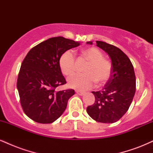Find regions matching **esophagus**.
I'll return each instance as SVG.
<instances>
[{"label": "esophagus", "instance_id": "esophagus-1", "mask_svg": "<svg viewBox=\"0 0 153 153\" xmlns=\"http://www.w3.org/2000/svg\"><path fill=\"white\" fill-rule=\"evenodd\" d=\"M75 93H76L78 95H79V96H82V95L84 94L83 92H82V91H75Z\"/></svg>", "mask_w": 153, "mask_h": 153}]
</instances>
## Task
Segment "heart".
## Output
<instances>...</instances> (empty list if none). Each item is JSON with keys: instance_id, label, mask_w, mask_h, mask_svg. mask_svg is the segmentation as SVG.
Here are the masks:
<instances>
[{"instance_id": "obj_1", "label": "heart", "mask_w": 153, "mask_h": 153, "mask_svg": "<svg viewBox=\"0 0 153 153\" xmlns=\"http://www.w3.org/2000/svg\"><path fill=\"white\" fill-rule=\"evenodd\" d=\"M82 55L90 61L84 69L83 74H74L68 78L70 87L80 91L92 88L97 82L101 85L109 80L111 75V63L103 58L102 52L99 49L89 47L84 49ZM60 71L65 75H71L75 71V57L71 50L65 51L59 58Z\"/></svg>"}]
</instances>
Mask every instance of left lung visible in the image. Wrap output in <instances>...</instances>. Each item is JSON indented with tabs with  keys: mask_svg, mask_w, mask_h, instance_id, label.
Listing matches in <instances>:
<instances>
[{
	"mask_svg": "<svg viewBox=\"0 0 153 153\" xmlns=\"http://www.w3.org/2000/svg\"><path fill=\"white\" fill-rule=\"evenodd\" d=\"M88 44L92 45L91 42ZM111 59V75L100 91H92L95 102L87 107L88 115L98 122L114 123L119 120L130 106L136 91L134 68L127 54L118 47L105 42L96 41Z\"/></svg>",
	"mask_w": 153,
	"mask_h": 153,
	"instance_id": "1",
	"label": "left lung"
}]
</instances>
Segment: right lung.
<instances>
[{
  "instance_id": "1",
  "label": "right lung",
  "mask_w": 153,
  "mask_h": 153,
  "mask_svg": "<svg viewBox=\"0 0 153 153\" xmlns=\"http://www.w3.org/2000/svg\"><path fill=\"white\" fill-rule=\"evenodd\" d=\"M79 45L62 36L52 37L31 48L23 60L17 89L23 111L34 122L50 124L57 120L75 94L73 89L56 88L66 83L59 66V57Z\"/></svg>"
}]
</instances>
